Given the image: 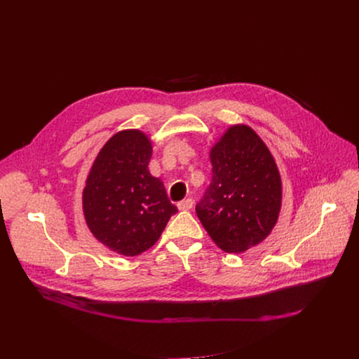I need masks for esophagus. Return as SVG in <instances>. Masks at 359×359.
<instances>
[{
  "instance_id": "1",
  "label": "esophagus",
  "mask_w": 359,
  "mask_h": 359,
  "mask_svg": "<svg viewBox=\"0 0 359 359\" xmlns=\"http://www.w3.org/2000/svg\"><path fill=\"white\" fill-rule=\"evenodd\" d=\"M193 208V200L191 198H184L177 203V209L179 210H190Z\"/></svg>"
}]
</instances>
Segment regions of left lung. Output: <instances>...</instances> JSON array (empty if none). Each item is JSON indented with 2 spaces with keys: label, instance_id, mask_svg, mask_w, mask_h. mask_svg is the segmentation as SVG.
Instances as JSON below:
<instances>
[{
  "label": "left lung",
  "instance_id": "left-lung-1",
  "mask_svg": "<svg viewBox=\"0 0 359 359\" xmlns=\"http://www.w3.org/2000/svg\"><path fill=\"white\" fill-rule=\"evenodd\" d=\"M212 183L196 213L212 240L226 252H243L262 243L277 223L281 177L262 137L234 125L210 150Z\"/></svg>",
  "mask_w": 359,
  "mask_h": 359
}]
</instances>
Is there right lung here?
<instances>
[{"label":"right lung","instance_id":"1","mask_svg":"<svg viewBox=\"0 0 359 359\" xmlns=\"http://www.w3.org/2000/svg\"><path fill=\"white\" fill-rule=\"evenodd\" d=\"M150 158L151 142L143 132H118L97 153L82 194L90 233L126 257L155 244L177 212L162 180L150 175Z\"/></svg>","mask_w":359,"mask_h":359}]
</instances>
